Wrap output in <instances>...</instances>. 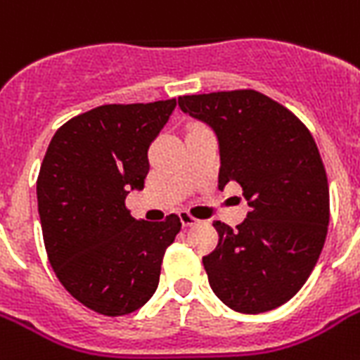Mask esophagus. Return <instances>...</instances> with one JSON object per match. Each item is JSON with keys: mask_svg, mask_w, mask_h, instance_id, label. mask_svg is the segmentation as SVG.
<instances>
[{"mask_svg": "<svg viewBox=\"0 0 360 360\" xmlns=\"http://www.w3.org/2000/svg\"><path fill=\"white\" fill-rule=\"evenodd\" d=\"M179 219H181V224L185 226V228H188V226H194V224H198V222H200V220L194 219V217H192L188 211H181Z\"/></svg>", "mask_w": 360, "mask_h": 360, "instance_id": "obj_1", "label": "esophagus"}]
</instances>
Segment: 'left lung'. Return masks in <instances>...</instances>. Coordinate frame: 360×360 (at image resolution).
I'll return each instance as SVG.
<instances>
[{
    "mask_svg": "<svg viewBox=\"0 0 360 360\" xmlns=\"http://www.w3.org/2000/svg\"><path fill=\"white\" fill-rule=\"evenodd\" d=\"M185 114L219 138V188L239 183L250 213L236 230L213 222L203 256L214 295L240 314L269 312L301 290L329 226V183L318 146L295 114L254 89L185 95Z\"/></svg>",
    "mask_w": 360,
    "mask_h": 360,
    "instance_id": "8db88e82",
    "label": "left lung"
}]
</instances>
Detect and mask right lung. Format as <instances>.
Returning a JSON list of instances; mask_svg holds the SVG:
<instances>
[{
  "instance_id": "1",
  "label": "right lung",
  "mask_w": 360,
  "mask_h": 360,
  "mask_svg": "<svg viewBox=\"0 0 360 360\" xmlns=\"http://www.w3.org/2000/svg\"><path fill=\"white\" fill-rule=\"evenodd\" d=\"M175 98L104 104L59 127L37 177L42 239L53 273L84 307L103 316L141 308L158 285L177 214L136 220L124 205L149 172L147 149Z\"/></svg>"
}]
</instances>
